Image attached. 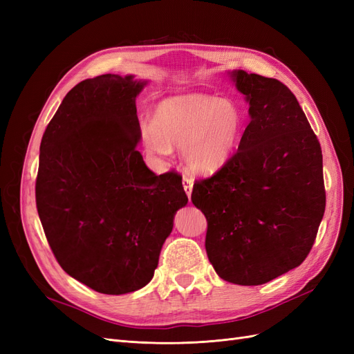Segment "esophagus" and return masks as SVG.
Returning a JSON list of instances; mask_svg holds the SVG:
<instances>
[{
  "mask_svg": "<svg viewBox=\"0 0 354 354\" xmlns=\"http://www.w3.org/2000/svg\"><path fill=\"white\" fill-rule=\"evenodd\" d=\"M183 187H185V192L187 194V196L190 198V195H192V189H194V181H192V178H189V177H183Z\"/></svg>",
  "mask_w": 354,
  "mask_h": 354,
  "instance_id": "1",
  "label": "esophagus"
}]
</instances>
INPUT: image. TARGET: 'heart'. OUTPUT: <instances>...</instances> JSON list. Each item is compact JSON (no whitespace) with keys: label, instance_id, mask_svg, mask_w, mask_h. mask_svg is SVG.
I'll use <instances>...</instances> for the list:
<instances>
[{"label":"heart","instance_id":"b5f03b06","mask_svg":"<svg viewBox=\"0 0 354 354\" xmlns=\"http://www.w3.org/2000/svg\"><path fill=\"white\" fill-rule=\"evenodd\" d=\"M243 124V112L230 100L202 93L171 95L156 104L153 127L143 128L142 140L158 155H168L173 146L185 149L189 169L214 174L236 151Z\"/></svg>","mask_w":354,"mask_h":354}]
</instances>
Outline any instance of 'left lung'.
I'll list each match as a JSON object with an SVG mask.
<instances>
[{
	"mask_svg": "<svg viewBox=\"0 0 354 354\" xmlns=\"http://www.w3.org/2000/svg\"><path fill=\"white\" fill-rule=\"evenodd\" d=\"M251 121L238 151L192 202L207 218L205 250L221 279L263 285L301 264L315 243L326 194L322 149L285 84L234 71Z\"/></svg>",
	"mask_w": 354,
	"mask_h": 354,
	"instance_id": "obj_1",
	"label": "left lung"
}]
</instances>
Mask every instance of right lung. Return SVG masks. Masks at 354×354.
Segmentation results:
<instances>
[{
	"instance_id": "1",
	"label": "right lung",
	"mask_w": 354,
	"mask_h": 354,
	"mask_svg": "<svg viewBox=\"0 0 354 354\" xmlns=\"http://www.w3.org/2000/svg\"><path fill=\"white\" fill-rule=\"evenodd\" d=\"M143 87L112 73L81 81L39 146L35 199L50 248L73 279L109 295L151 282L174 214L187 203L181 176H156L136 151Z\"/></svg>"
}]
</instances>
